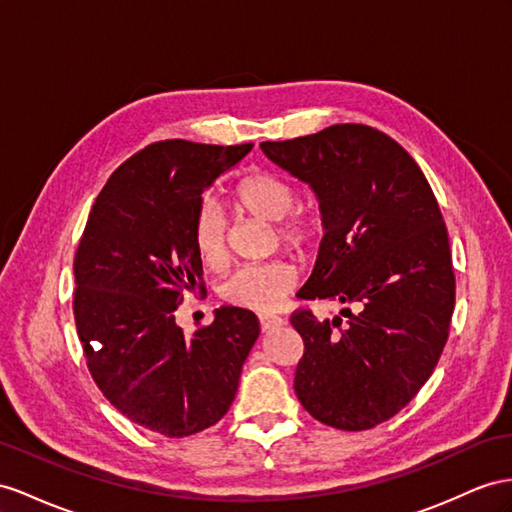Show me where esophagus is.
<instances>
[{
    "label": "esophagus",
    "instance_id": "34e87169",
    "mask_svg": "<svg viewBox=\"0 0 512 512\" xmlns=\"http://www.w3.org/2000/svg\"><path fill=\"white\" fill-rule=\"evenodd\" d=\"M283 324H285V320L279 316H259V326L264 333H268L272 329H279V326H283Z\"/></svg>",
    "mask_w": 512,
    "mask_h": 512
}]
</instances>
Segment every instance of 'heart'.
I'll use <instances>...</instances> for the list:
<instances>
[{"instance_id":"1","label":"heart","mask_w":512,"mask_h":512,"mask_svg":"<svg viewBox=\"0 0 512 512\" xmlns=\"http://www.w3.org/2000/svg\"><path fill=\"white\" fill-rule=\"evenodd\" d=\"M240 212L272 222L274 242L294 255L307 257L318 251L324 238V216L316 205L296 203L298 186L279 173H251L231 192ZM192 242L207 266H218L227 257V216L212 199L201 201L192 218ZM296 274L285 261L248 264L233 270L220 285V296L229 305L268 313L294 290Z\"/></svg>"}]
</instances>
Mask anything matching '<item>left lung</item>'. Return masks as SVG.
<instances>
[{
    "label": "left lung",
    "instance_id": "left-lung-1",
    "mask_svg": "<svg viewBox=\"0 0 512 512\" xmlns=\"http://www.w3.org/2000/svg\"><path fill=\"white\" fill-rule=\"evenodd\" d=\"M261 151L320 199L326 233L298 296L359 307L342 311L346 324L292 313L305 344L296 396L326 426L374 428L417 396L448 342L456 281L439 203L413 157L370 125H331Z\"/></svg>",
    "mask_w": 512,
    "mask_h": 512
}]
</instances>
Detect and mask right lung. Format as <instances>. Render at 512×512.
<instances>
[{
	"label": "right lung",
	"instance_id": "right-lung-1",
	"mask_svg": "<svg viewBox=\"0 0 512 512\" xmlns=\"http://www.w3.org/2000/svg\"><path fill=\"white\" fill-rule=\"evenodd\" d=\"M253 144L162 140L110 175L90 209L73 270V316L90 374L131 422L190 437L220 422L259 337L253 311L220 307L192 337L175 324L203 292L192 242L201 194Z\"/></svg>",
	"mask_w": 512,
	"mask_h": 512
}]
</instances>
